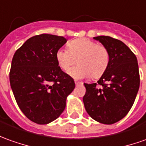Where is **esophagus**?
<instances>
[{
    "label": "esophagus",
    "instance_id": "esophagus-1",
    "mask_svg": "<svg viewBox=\"0 0 146 146\" xmlns=\"http://www.w3.org/2000/svg\"><path fill=\"white\" fill-rule=\"evenodd\" d=\"M75 83L76 86H79V85H81V84H83V83H81V82H79V81H75Z\"/></svg>",
    "mask_w": 146,
    "mask_h": 146
}]
</instances>
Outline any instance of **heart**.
I'll return each instance as SVG.
<instances>
[{
    "instance_id": "b5f03b06",
    "label": "heart",
    "mask_w": 146,
    "mask_h": 146,
    "mask_svg": "<svg viewBox=\"0 0 146 146\" xmlns=\"http://www.w3.org/2000/svg\"><path fill=\"white\" fill-rule=\"evenodd\" d=\"M56 57L58 65L65 71L75 65L77 60L79 66L68 71L69 75L75 79L89 76L99 78L106 71L110 63L107 48L86 38L71 41L68 49H59Z\"/></svg>"
}]
</instances>
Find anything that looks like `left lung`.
<instances>
[{"label": "left lung", "mask_w": 146, "mask_h": 146, "mask_svg": "<svg viewBox=\"0 0 146 146\" xmlns=\"http://www.w3.org/2000/svg\"><path fill=\"white\" fill-rule=\"evenodd\" d=\"M94 39L107 48L110 63L98 83H84L86 94L83 103L87 113L94 120L110 125L125 117L136 98L140 86L137 60L119 40L106 36Z\"/></svg>", "instance_id": "1"}]
</instances>
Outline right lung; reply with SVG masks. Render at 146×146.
Instances as JSON below:
<instances>
[{
	"label": "right lung",
	"instance_id": "right-lung-1",
	"mask_svg": "<svg viewBox=\"0 0 146 146\" xmlns=\"http://www.w3.org/2000/svg\"><path fill=\"white\" fill-rule=\"evenodd\" d=\"M67 39L50 34L29 38L17 50L9 72L11 88L18 106L35 123L44 125L60 117L74 79L63 72L56 52Z\"/></svg>",
	"mask_w": 146,
	"mask_h": 146
}]
</instances>
